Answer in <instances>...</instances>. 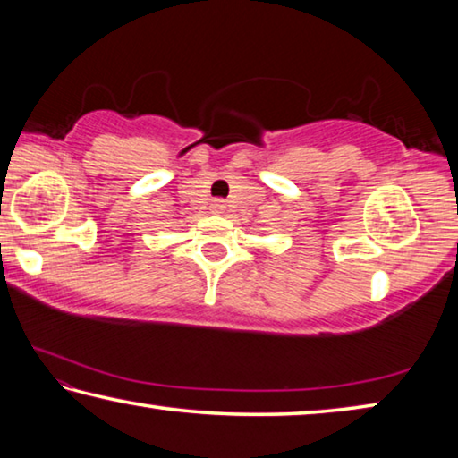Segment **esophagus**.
Instances as JSON below:
<instances>
[{
    "label": "esophagus",
    "instance_id": "1",
    "mask_svg": "<svg viewBox=\"0 0 458 458\" xmlns=\"http://www.w3.org/2000/svg\"><path fill=\"white\" fill-rule=\"evenodd\" d=\"M212 210H214L216 214H222V210H224V199H214Z\"/></svg>",
    "mask_w": 458,
    "mask_h": 458
}]
</instances>
